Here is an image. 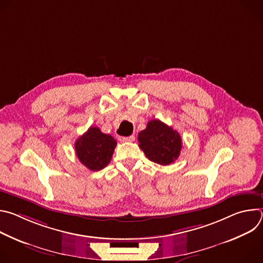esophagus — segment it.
<instances>
[{
  "label": "esophagus",
  "mask_w": 263,
  "mask_h": 263,
  "mask_svg": "<svg viewBox=\"0 0 263 263\" xmlns=\"http://www.w3.org/2000/svg\"><path fill=\"white\" fill-rule=\"evenodd\" d=\"M135 140V136L134 135H131V136H127V137H123V141H126V142H132Z\"/></svg>",
  "instance_id": "1"
}]
</instances>
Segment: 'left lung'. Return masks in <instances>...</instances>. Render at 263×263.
<instances>
[{
	"mask_svg": "<svg viewBox=\"0 0 263 263\" xmlns=\"http://www.w3.org/2000/svg\"><path fill=\"white\" fill-rule=\"evenodd\" d=\"M138 141L146 158L160 165L173 163L182 148L180 134L159 120L147 123L146 128L138 133Z\"/></svg>",
	"mask_w": 263,
	"mask_h": 263,
	"instance_id": "1",
	"label": "left lung"
}]
</instances>
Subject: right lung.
Here are the masks:
<instances>
[{
  "mask_svg": "<svg viewBox=\"0 0 263 263\" xmlns=\"http://www.w3.org/2000/svg\"><path fill=\"white\" fill-rule=\"evenodd\" d=\"M117 140L104 134L98 127H90L74 142V151L82 164L90 171H101L111 160Z\"/></svg>",
  "mask_w": 263,
  "mask_h": 263,
  "instance_id": "add662e5",
  "label": "right lung"
}]
</instances>
